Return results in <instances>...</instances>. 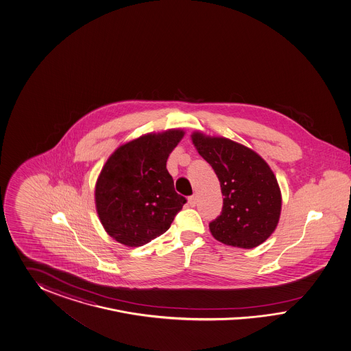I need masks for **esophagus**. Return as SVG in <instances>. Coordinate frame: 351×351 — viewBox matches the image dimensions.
Returning <instances> with one entry per match:
<instances>
[{
	"instance_id": "34e87169",
	"label": "esophagus",
	"mask_w": 351,
	"mask_h": 351,
	"mask_svg": "<svg viewBox=\"0 0 351 351\" xmlns=\"http://www.w3.org/2000/svg\"><path fill=\"white\" fill-rule=\"evenodd\" d=\"M188 202H189V204H191V207H194V206L197 204V195H195V194L191 195V197L188 198Z\"/></svg>"
}]
</instances>
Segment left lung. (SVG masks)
Listing matches in <instances>:
<instances>
[{"label":"left lung","instance_id":"8db88e82","mask_svg":"<svg viewBox=\"0 0 351 351\" xmlns=\"http://www.w3.org/2000/svg\"><path fill=\"white\" fill-rule=\"evenodd\" d=\"M198 153L217 175L223 211L210 223V232L223 245L254 248L276 230L282 194L276 175L252 149L226 138L193 132Z\"/></svg>","mask_w":351,"mask_h":351}]
</instances>
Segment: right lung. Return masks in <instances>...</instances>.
<instances>
[{
    "label": "right lung",
    "mask_w": 351,
    "mask_h": 351,
    "mask_svg": "<svg viewBox=\"0 0 351 351\" xmlns=\"http://www.w3.org/2000/svg\"><path fill=\"white\" fill-rule=\"evenodd\" d=\"M182 130L147 134L113 152L95 185L96 211L106 233L128 247L147 245L169 230L186 199L166 169Z\"/></svg>",
    "instance_id": "right-lung-1"
}]
</instances>
